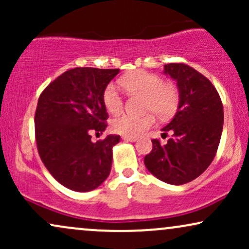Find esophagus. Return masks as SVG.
<instances>
[{"mask_svg":"<svg viewBox=\"0 0 249 249\" xmlns=\"http://www.w3.org/2000/svg\"><path fill=\"white\" fill-rule=\"evenodd\" d=\"M122 138L126 142H136L137 141L136 137H131V136H123Z\"/></svg>","mask_w":249,"mask_h":249,"instance_id":"34e87169","label":"esophagus"}]
</instances>
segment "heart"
I'll use <instances>...</instances> for the list:
<instances>
[{"label": "heart", "instance_id": "1", "mask_svg": "<svg viewBox=\"0 0 249 249\" xmlns=\"http://www.w3.org/2000/svg\"><path fill=\"white\" fill-rule=\"evenodd\" d=\"M121 87L131 95L144 97V111H151L146 115L136 117L121 115L112 119L111 127L116 133L136 137L150 128L158 118L167 119L176 113L179 104V93L177 88L170 83H162L158 75L145 70H137L127 73L119 81ZM103 103L107 112L118 113L123 108V98L116 85L110 84L103 93Z\"/></svg>", "mask_w": 249, "mask_h": 249}]
</instances>
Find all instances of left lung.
Segmentation results:
<instances>
[{"instance_id":"left-lung-1","label":"left lung","mask_w":249,"mask_h":249,"mask_svg":"<svg viewBox=\"0 0 249 249\" xmlns=\"http://www.w3.org/2000/svg\"><path fill=\"white\" fill-rule=\"evenodd\" d=\"M164 70L177 81L179 107L162 128V134L172 136L165 145L152 139V151L144 162L161 181L182 185L198 178L213 161L224 126V107L210 79L190 65L170 63Z\"/></svg>"}]
</instances>
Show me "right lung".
<instances>
[{
  "label": "right lung",
  "instance_id": "right-lung-1",
  "mask_svg": "<svg viewBox=\"0 0 249 249\" xmlns=\"http://www.w3.org/2000/svg\"><path fill=\"white\" fill-rule=\"evenodd\" d=\"M119 69L75 68L65 71L43 90L35 112L37 151L59 184L76 192L95 190L107 178L112 147L121 137L103 132L108 115L103 93Z\"/></svg>",
  "mask_w": 249,
  "mask_h": 249
}]
</instances>
